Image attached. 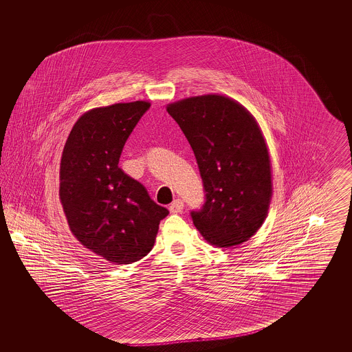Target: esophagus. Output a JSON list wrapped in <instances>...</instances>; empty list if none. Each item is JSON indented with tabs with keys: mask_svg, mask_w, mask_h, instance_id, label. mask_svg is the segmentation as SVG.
I'll list each match as a JSON object with an SVG mask.
<instances>
[{
	"mask_svg": "<svg viewBox=\"0 0 352 352\" xmlns=\"http://www.w3.org/2000/svg\"><path fill=\"white\" fill-rule=\"evenodd\" d=\"M183 206H184V204H183L181 199H177V200H174L171 203L170 206H169V210L173 214L181 213L182 210H183Z\"/></svg>",
	"mask_w": 352,
	"mask_h": 352,
	"instance_id": "1",
	"label": "esophagus"
}]
</instances>
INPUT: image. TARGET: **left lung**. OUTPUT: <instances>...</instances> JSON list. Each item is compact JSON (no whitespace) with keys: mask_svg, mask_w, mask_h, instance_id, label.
Segmentation results:
<instances>
[{"mask_svg":"<svg viewBox=\"0 0 352 352\" xmlns=\"http://www.w3.org/2000/svg\"><path fill=\"white\" fill-rule=\"evenodd\" d=\"M199 165L205 203L192 221L212 245L248 241L266 219L272 196L266 142L252 113L218 94L191 96L166 107Z\"/></svg>","mask_w":352,"mask_h":352,"instance_id":"8db88e82","label":"left lung"}]
</instances>
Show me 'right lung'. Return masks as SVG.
Wrapping results in <instances>:
<instances>
[{
    "mask_svg": "<svg viewBox=\"0 0 352 352\" xmlns=\"http://www.w3.org/2000/svg\"><path fill=\"white\" fill-rule=\"evenodd\" d=\"M148 102L87 111L71 130L60 161L59 196L76 239L111 263L129 265L153 248L169 210L118 168L122 148Z\"/></svg>",
    "mask_w": 352,
    "mask_h": 352,
    "instance_id": "1",
    "label": "right lung"
}]
</instances>
